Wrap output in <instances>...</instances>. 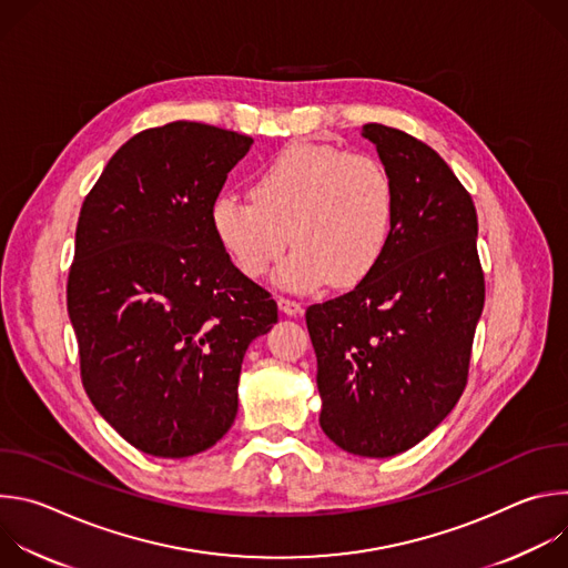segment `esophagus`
Instances as JSON below:
<instances>
[{
    "label": "esophagus",
    "mask_w": 568,
    "mask_h": 568,
    "mask_svg": "<svg viewBox=\"0 0 568 568\" xmlns=\"http://www.w3.org/2000/svg\"><path fill=\"white\" fill-rule=\"evenodd\" d=\"M278 310H281L283 314H287V316H298V314L303 312V305H301L298 301H292V298L281 296V298H278Z\"/></svg>",
    "instance_id": "34e87169"
}]
</instances>
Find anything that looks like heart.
I'll return each mask as SVG.
<instances>
[{
	"mask_svg": "<svg viewBox=\"0 0 568 568\" xmlns=\"http://www.w3.org/2000/svg\"><path fill=\"white\" fill-rule=\"evenodd\" d=\"M211 229L233 265L265 276L287 247L276 283L312 290L326 281L351 287L386 252L395 217L388 171L371 154L337 145L294 143L272 156L252 180V200L220 195Z\"/></svg>",
	"mask_w": 568,
	"mask_h": 568,
	"instance_id": "b5f03b06",
	"label": "heart"
}]
</instances>
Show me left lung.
<instances>
[{
  "mask_svg": "<svg viewBox=\"0 0 568 568\" xmlns=\"http://www.w3.org/2000/svg\"><path fill=\"white\" fill-rule=\"evenodd\" d=\"M395 191L393 231L373 272L310 305L321 429L348 454L388 458L418 445L467 384L485 283L478 220L445 159L416 136L366 123Z\"/></svg>",
  "mask_w": 568,
  "mask_h": 568,
  "instance_id": "8db88e82",
  "label": "left lung"
}]
</instances>
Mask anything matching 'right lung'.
Returning a JSON list of instances; mask_svg holds the SVG:
<instances>
[{"mask_svg":"<svg viewBox=\"0 0 568 568\" xmlns=\"http://www.w3.org/2000/svg\"><path fill=\"white\" fill-rule=\"evenodd\" d=\"M254 139L195 121L123 143L80 209L67 310L97 412L143 454L213 447L237 414L250 344L278 307L211 229Z\"/></svg>","mask_w":568,"mask_h":568,"instance_id":"1","label":"right lung"}]
</instances>
